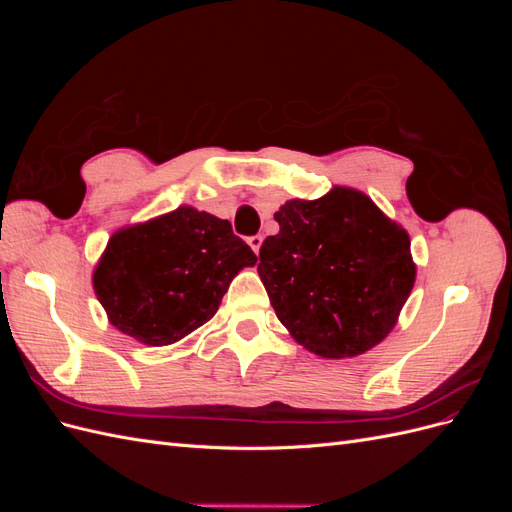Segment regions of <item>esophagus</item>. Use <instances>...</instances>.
Segmentation results:
<instances>
[{"label": "esophagus", "mask_w": 512, "mask_h": 512, "mask_svg": "<svg viewBox=\"0 0 512 512\" xmlns=\"http://www.w3.org/2000/svg\"><path fill=\"white\" fill-rule=\"evenodd\" d=\"M247 243H250L252 250L258 254V252H260V245H262V235H254V237H250V239H247Z\"/></svg>", "instance_id": "esophagus-1"}]
</instances>
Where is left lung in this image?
Returning a JSON list of instances; mask_svg holds the SVG:
<instances>
[{
	"mask_svg": "<svg viewBox=\"0 0 512 512\" xmlns=\"http://www.w3.org/2000/svg\"><path fill=\"white\" fill-rule=\"evenodd\" d=\"M275 222L258 275L290 335L324 359L380 344L414 286L408 232L350 188L288 200Z\"/></svg>",
	"mask_w": 512,
	"mask_h": 512,
	"instance_id": "obj_1",
	"label": "left lung"
}]
</instances>
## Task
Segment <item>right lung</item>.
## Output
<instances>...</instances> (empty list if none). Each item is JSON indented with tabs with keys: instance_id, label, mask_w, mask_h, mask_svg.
<instances>
[{
	"instance_id": "obj_1",
	"label": "right lung",
	"mask_w": 512,
	"mask_h": 512,
	"mask_svg": "<svg viewBox=\"0 0 512 512\" xmlns=\"http://www.w3.org/2000/svg\"><path fill=\"white\" fill-rule=\"evenodd\" d=\"M256 254L228 220L192 207L123 228L94 271L108 320L147 346H168L213 318L232 277Z\"/></svg>"
}]
</instances>
